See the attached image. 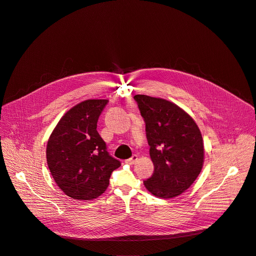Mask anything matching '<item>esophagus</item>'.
Instances as JSON below:
<instances>
[{
	"instance_id": "1",
	"label": "esophagus",
	"mask_w": 256,
	"mask_h": 256,
	"mask_svg": "<svg viewBox=\"0 0 256 256\" xmlns=\"http://www.w3.org/2000/svg\"><path fill=\"white\" fill-rule=\"evenodd\" d=\"M136 160H138V156H136V154H134L132 158L126 160V162L128 164H134Z\"/></svg>"
}]
</instances>
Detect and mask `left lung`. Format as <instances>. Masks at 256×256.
Returning a JSON list of instances; mask_svg holds the SVG:
<instances>
[{"label": "left lung", "instance_id": "8db88e82", "mask_svg": "<svg viewBox=\"0 0 256 256\" xmlns=\"http://www.w3.org/2000/svg\"><path fill=\"white\" fill-rule=\"evenodd\" d=\"M146 122L154 173L144 181L148 192L168 199L181 195L199 176L204 162L201 132L175 104L144 94L134 96Z\"/></svg>", "mask_w": 256, "mask_h": 256}]
</instances>
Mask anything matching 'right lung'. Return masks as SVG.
<instances>
[{"label": "right lung", "mask_w": 256, "mask_h": 256, "mask_svg": "<svg viewBox=\"0 0 256 256\" xmlns=\"http://www.w3.org/2000/svg\"><path fill=\"white\" fill-rule=\"evenodd\" d=\"M108 100H88L70 108L53 130L46 158L58 187L75 200H92L110 185L120 162L112 158L96 130Z\"/></svg>", "instance_id": "obj_1"}]
</instances>
